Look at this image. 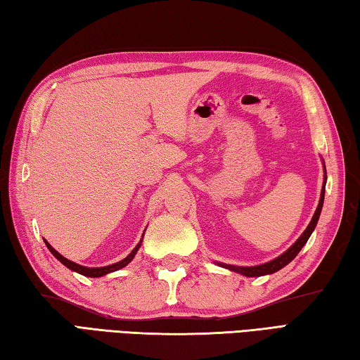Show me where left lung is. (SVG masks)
<instances>
[{
    "label": "left lung",
    "instance_id": "obj_1",
    "mask_svg": "<svg viewBox=\"0 0 360 360\" xmlns=\"http://www.w3.org/2000/svg\"><path fill=\"white\" fill-rule=\"evenodd\" d=\"M323 167H325V161H323ZM325 186H326V169H325V181H323V186H321V194H320L319 207H317V210H315L309 225L306 226V230L303 231L302 236H300L295 242H293V244H292L283 255H280V256H278V258H275V259H272V261H269V262L259 264V266L242 267V266H233V264L216 262L217 266H221V267H224V269H229V270H231V272H236V274H240V275H244V276H264V275H272V274L278 272V270H281L283 267L288 266V264H289L293 258H295V256L300 253V250H302V248L304 247L307 239L311 238L312 231L315 230V226H317L321 208H323Z\"/></svg>",
    "mask_w": 360,
    "mask_h": 360
}]
</instances>
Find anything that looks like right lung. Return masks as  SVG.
I'll return each mask as SVG.
<instances>
[{
	"label": "right lung",
	"instance_id": "obj_1",
	"mask_svg": "<svg viewBox=\"0 0 360 360\" xmlns=\"http://www.w3.org/2000/svg\"><path fill=\"white\" fill-rule=\"evenodd\" d=\"M144 231H146V230H144ZM143 236H144V233H143ZM43 240H45V244H46V247L49 248V252L53 253V255L56 256V258L63 264V266H67L70 270H72V272H77V274H80V275L90 276V278H99V276H104V275H107V274H112V272H116V270L126 267L127 264L135 258L138 248L141 247L143 238H141V240L138 242L134 250H131V252L126 256V258L118 261V262H115V264H110V266H104V267H85V266H80V264H76V262H72V261L67 259V258H65V256H62L57 250H54L53 245H51L46 239H43Z\"/></svg>",
	"mask_w": 360,
	"mask_h": 360
}]
</instances>
